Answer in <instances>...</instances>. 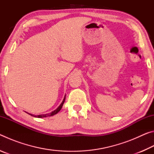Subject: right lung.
<instances>
[{"mask_svg":"<svg viewBox=\"0 0 154 154\" xmlns=\"http://www.w3.org/2000/svg\"><path fill=\"white\" fill-rule=\"evenodd\" d=\"M65 98H66V95L64 96V98L63 99V100H62V103L60 105V106H58V108H57L56 109H55V110L51 111V113H47V114H41V115H37V116H35V115H32V114H30V113H28L29 115H30V116H32L33 117H35V118H47V117H50V116H54V115H56L58 113V112L61 110V109L62 107V106H63V104L64 103L65 101Z\"/></svg>","mask_w":154,"mask_h":154,"instance_id":"1","label":"right lung"}]
</instances>
